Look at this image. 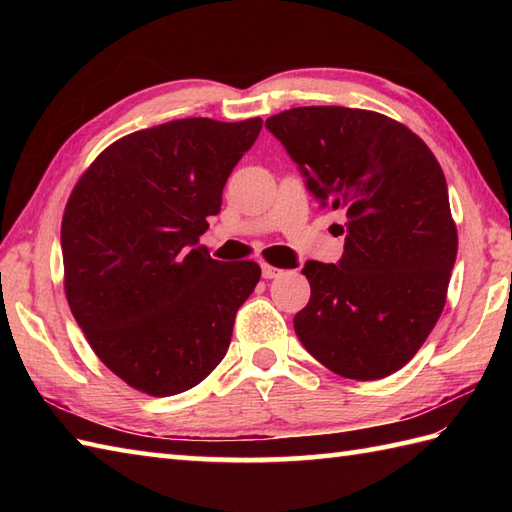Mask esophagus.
Returning <instances> with one entry per match:
<instances>
[{
	"mask_svg": "<svg viewBox=\"0 0 512 512\" xmlns=\"http://www.w3.org/2000/svg\"><path fill=\"white\" fill-rule=\"evenodd\" d=\"M281 273H284V270H279V268L270 266V264H262V277H264V279H275V277H279Z\"/></svg>",
	"mask_w": 512,
	"mask_h": 512,
	"instance_id": "esophagus-1",
	"label": "esophagus"
}]
</instances>
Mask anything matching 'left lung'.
I'll return each instance as SVG.
<instances>
[{
    "label": "left lung",
    "instance_id": "1",
    "mask_svg": "<svg viewBox=\"0 0 512 512\" xmlns=\"http://www.w3.org/2000/svg\"><path fill=\"white\" fill-rule=\"evenodd\" d=\"M308 191L343 211L339 264L306 262L301 345L334 374L376 380L405 367L438 323L458 255L447 180L422 140L352 107H292L270 116Z\"/></svg>",
    "mask_w": 512,
    "mask_h": 512
}]
</instances>
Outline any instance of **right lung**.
<instances>
[{
    "label": "right lung",
    "instance_id": "add662e5",
    "mask_svg": "<svg viewBox=\"0 0 512 512\" xmlns=\"http://www.w3.org/2000/svg\"><path fill=\"white\" fill-rule=\"evenodd\" d=\"M262 118H180L107 147L76 182L61 224L65 297L107 369L149 396L182 394L220 365L255 262L200 246Z\"/></svg>",
    "mask_w": 512,
    "mask_h": 512
}]
</instances>
